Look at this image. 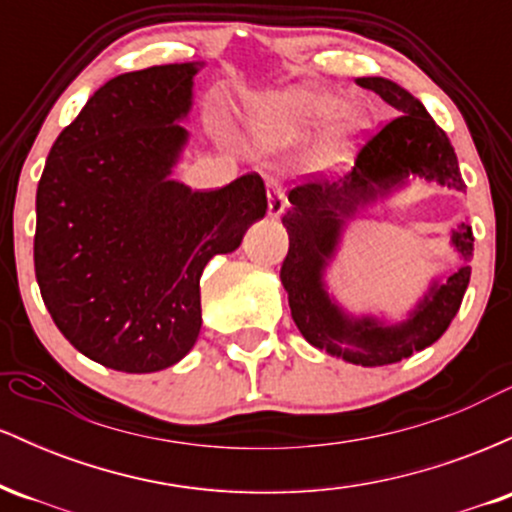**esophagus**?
<instances>
[{
    "instance_id": "1",
    "label": "esophagus",
    "mask_w": 512,
    "mask_h": 512,
    "mask_svg": "<svg viewBox=\"0 0 512 512\" xmlns=\"http://www.w3.org/2000/svg\"><path fill=\"white\" fill-rule=\"evenodd\" d=\"M286 204H289V202H286L284 187H281L279 178H267V209H269V216L284 214Z\"/></svg>"
}]
</instances>
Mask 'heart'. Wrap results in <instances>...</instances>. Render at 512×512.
Returning a JSON list of instances; mask_svg holds the SVG:
<instances>
[{
    "label": "heart",
    "instance_id": "b5f03b06",
    "mask_svg": "<svg viewBox=\"0 0 512 512\" xmlns=\"http://www.w3.org/2000/svg\"><path fill=\"white\" fill-rule=\"evenodd\" d=\"M334 109H337V98L332 93L308 86L291 88L264 105L257 127L269 142L286 144L305 137L315 127H320L327 117L334 115V125L325 142V154L337 156L344 146L346 132L356 125L358 115L349 105H342L337 114L333 113Z\"/></svg>",
    "mask_w": 512,
    "mask_h": 512
}]
</instances>
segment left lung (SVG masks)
<instances>
[{
	"mask_svg": "<svg viewBox=\"0 0 512 512\" xmlns=\"http://www.w3.org/2000/svg\"><path fill=\"white\" fill-rule=\"evenodd\" d=\"M356 84L378 93L399 115L368 137L349 173L339 178L313 175L291 187V209L281 216L289 231L281 284L289 293L293 322L310 344L356 366H387L438 342L460 310L472 267L464 264L443 284H433L409 320L395 327L380 325L373 317H346L327 296L322 272L337 250L346 219L361 204L402 185L409 175L462 192L467 185L448 134L433 122L419 98L383 76H363ZM452 245L464 260L472 257L474 236L469 223H460L452 231Z\"/></svg>",
	"mask_w": 512,
	"mask_h": 512,
	"instance_id": "8db88e82",
	"label": "left lung"
}]
</instances>
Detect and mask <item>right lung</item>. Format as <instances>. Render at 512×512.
Returning <instances> with one entry per match:
<instances>
[{"label": "right lung", "mask_w": 512, "mask_h": 512, "mask_svg": "<svg viewBox=\"0 0 512 512\" xmlns=\"http://www.w3.org/2000/svg\"><path fill=\"white\" fill-rule=\"evenodd\" d=\"M197 64L110 79L52 144L35 195L40 296L74 349L105 368L178 363L202 327L199 276L267 211L257 173L192 192L170 178Z\"/></svg>", "instance_id": "obj_1"}]
</instances>
